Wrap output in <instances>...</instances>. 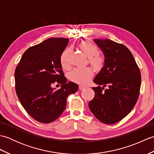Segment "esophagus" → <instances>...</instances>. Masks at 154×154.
Returning <instances> with one entry per match:
<instances>
[{
  "label": "esophagus",
  "mask_w": 154,
  "mask_h": 154,
  "mask_svg": "<svg viewBox=\"0 0 154 154\" xmlns=\"http://www.w3.org/2000/svg\"><path fill=\"white\" fill-rule=\"evenodd\" d=\"M79 89H80V90H82V89H85V88H86V86H85V85H80L79 87Z\"/></svg>",
  "instance_id": "1"
}]
</instances>
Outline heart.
I'll use <instances>...</instances> for the list:
<instances>
[{
	"label": "heart",
	"mask_w": 154,
	"mask_h": 154,
	"mask_svg": "<svg viewBox=\"0 0 154 154\" xmlns=\"http://www.w3.org/2000/svg\"><path fill=\"white\" fill-rule=\"evenodd\" d=\"M80 48L87 56L89 57V63L96 70H100L104 66V59L99 54V50L95 44L89 41H85L79 44ZM70 49H65L60 55V63L63 69L69 67V55ZM93 72L90 67L75 68L69 73V79L75 83L86 84L91 80Z\"/></svg>",
	"instance_id": "heart-1"
}]
</instances>
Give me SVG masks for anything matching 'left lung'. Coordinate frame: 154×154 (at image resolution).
I'll list each match as a JSON object with an SVG mask.
<instances>
[{
    "mask_svg": "<svg viewBox=\"0 0 154 154\" xmlns=\"http://www.w3.org/2000/svg\"><path fill=\"white\" fill-rule=\"evenodd\" d=\"M94 41L105 58L103 67L94 79L99 86L93 87L95 95L89 106L101 122L115 124L134 107L140 94L141 74L131 51L125 45L108 39Z\"/></svg>",
    "mask_w": 154,
    "mask_h": 154,
    "instance_id": "8db88e82",
    "label": "left lung"
}]
</instances>
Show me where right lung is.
Returning a JSON list of instances; mask_svg holds the SVG:
<instances>
[{
  "instance_id": "1",
  "label": "right lung",
  "mask_w": 154,
  "mask_h": 154,
  "mask_svg": "<svg viewBox=\"0 0 154 154\" xmlns=\"http://www.w3.org/2000/svg\"><path fill=\"white\" fill-rule=\"evenodd\" d=\"M69 39L51 38L29 48L16 67L15 89L26 111L42 123L54 122L63 113L66 99L76 93L78 85L67 83L60 63V55ZM54 83L62 85L60 90Z\"/></svg>"
}]
</instances>
